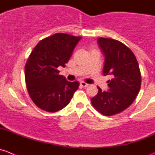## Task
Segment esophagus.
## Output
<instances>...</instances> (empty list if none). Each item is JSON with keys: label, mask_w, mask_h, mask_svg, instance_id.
I'll return each mask as SVG.
<instances>
[{"label": "esophagus", "mask_w": 155, "mask_h": 155, "mask_svg": "<svg viewBox=\"0 0 155 155\" xmlns=\"http://www.w3.org/2000/svg\"><path fill=\"white\" fill-rule=\"evenodd\" d=\"M80 85H81V86L84 87H87L89 85L88 84L86 83V82H80Z\"/></svg>", "instance_id": "obj_1"}]
</instances>
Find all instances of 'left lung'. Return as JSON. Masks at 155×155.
<instances>
[{
	"label": "left lung",
	"mask_w": 155,
	"mask_h": 155,
	"mask_svg": "<svg viewBox=\"0 0 155 155\" xmlns=\"http://www.w3.org/2000/svg\"><path fill=\"white\" fill-rule=\"evenodd\" d=\"M100 47L105 56L104 74L111 75L109 91L97 87V94L91 98L97 111L106 116L116 115L132 104L141 87V73L133 51L124 43L110 38L100 37Z\"/></svg>",
	"instance_id": "left-lung-1"
}]
</instances>
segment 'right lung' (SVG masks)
Instances as JSON below:
<instances>
[{
    "label": "right lung",
    "instance_id": "1",
    "mask_svg": "<svg viewBox=\"0 0 155 155\" xmlns=\"http://www.w3.org/2000/svg\"><path fill=\"white\" fill-rule=\"evenodd\" d=\"M81 38L58 33L40 40L31 51L25 67L26 87L31 99L42 110H61L79 88V82H68L59 75L58 68H64Z\"/></svg>",
    "mask_w": 155,
    "mask_h": 155
}]
</instances>
